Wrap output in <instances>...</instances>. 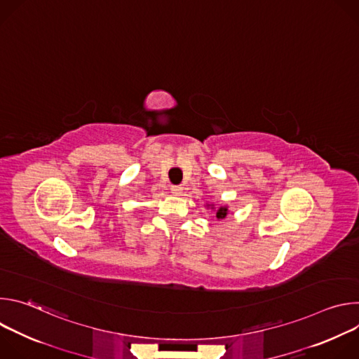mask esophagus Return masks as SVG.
Returning a JSON list of instances; mask_svg holds the SVG:
<instances>
[{
    "label": "esophagus",
    "mask_w": 359,
    "mask_h": 359,
    "mask_svg": "<svg viewBox=\"0 0 359 359\" xmlns=\"http://www.w3.org/2000/svg\"><path fill=\"white\" fill-rule=\"evenodd\" d=\"M182 190H183V189H182L180 186H172V187H170V191H172L175 196H179V194L182 193Z\"/></svg>",
    "instance_id": "esophagus-1"
}]
</instances>
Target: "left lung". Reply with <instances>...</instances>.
<instances>
[{
	"label": "left lung",
	"mask_w": 359,
	"mask_h": 359,
	"mask_svg": "<svg viewBox=\"0 0 359 359\" xmlns=\"http://www.w3.org/2000/svg\"><path fill=\"white\" fill-rule=\"evenodd\" d=\"M212 209H213V208H212ZM227 212H229L227 206H222V208L217 210V213H216V217H217V219H224V217L227 216Z\"/></svg>",
	"instance_id": "8db88e82"
}]
</instances>
